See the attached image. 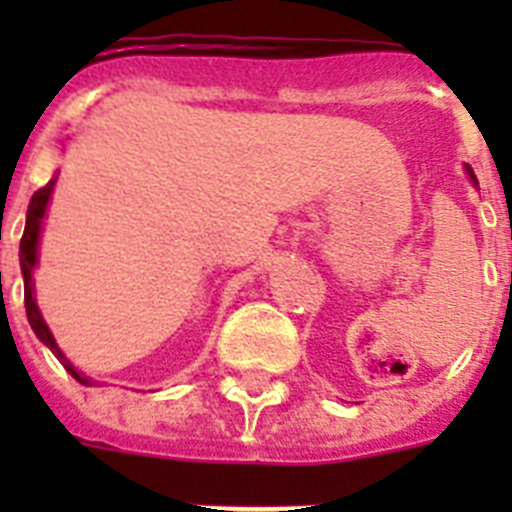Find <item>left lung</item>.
<instances>
[{
  "label": "left lung",
  "mask_w": 512,
  "mask_h": 512,
  "mask_svg": "<svg viewBox=\"0 0 512 512\" xmlns=\"http://www.w3.org/2000/svg\"><path fill=\"white\" fill-rule=\"evenodd\" d=\"M464 169H467V176H469V182H472V184H474V187H477V176H474L472 166H464Z\"/></svg>",
  "instance_id": "obj_1"
}]
</instances>
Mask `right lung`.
Masks as SVG:
<instances>
[{
	"label": "right lung",
	"mask_w": 512,
	"mask_h": 512,
	"mask_svg": "<svg viewBox=\"0 0 512 512\" xmlns=\"http://www.w3.org/2000/svg\"><path fill=\"white\" fill-rule=\"evenodd\" d=\"M56 179H58V174L53 176L51 182L45 184L43 189H38V192L33 194V200H30V207H27L25 233H22V241H20V269H22V282H25L27 323H30V328H33L35 336L40 338V343H45V346L51 348L53 354L58 356V361H61V364L66 366V372H69L71 377L76 379V382L87 384V387H94V384H99V382H94V379L87 377V374H81L79 369H76V366L71 364L69 359H66V354H63L61 348H58V343H56V338H53L51 328H48V323H45L43 315H40L38 302H35L33 271H35V266H38L40 233H43V220H45V212H48V202H51L53 187H56Z\"/></svg>",
	"instance_id": "1"
}]
</instances>
